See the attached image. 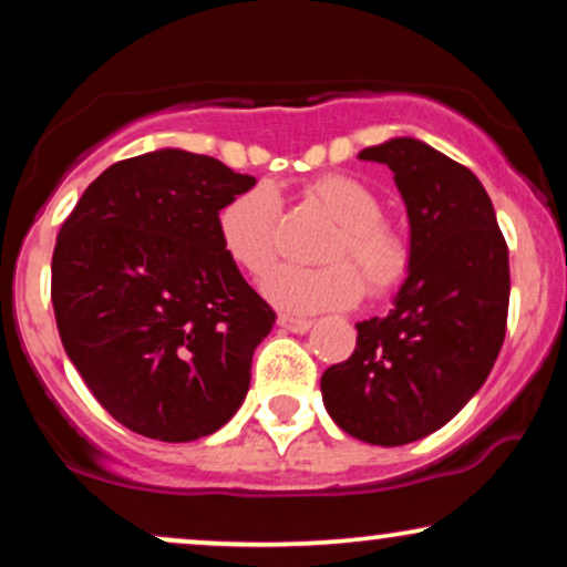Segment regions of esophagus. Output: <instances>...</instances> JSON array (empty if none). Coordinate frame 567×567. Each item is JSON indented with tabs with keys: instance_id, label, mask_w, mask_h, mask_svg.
<instances>
[{
	"instance_id": "esophagus-1",
	"label": "esophagus",
	"mask_w": 567,
	"mask_h": 567,
	"mask_svg": "<svg viewBox=\"0 0 567 567\" xmlns=\"http://www.w3.org/2000/svg\"><path fill=\"white\" fill-rule=\"evenodd\" d=\"M277 324L282 327V330L288 332H309L311 330V319H303V317H292V313H279Z\"/></svg>"
}]
</instances>
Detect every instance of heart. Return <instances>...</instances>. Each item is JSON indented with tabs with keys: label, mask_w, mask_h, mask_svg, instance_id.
I'll return each instance as SVG.
<instances>
[{
	"label": "heart",
	"mask_w": 567,
	"mask_h": 567,
	"mask_svg": "<svg viewBox=\"0 0 567 567\" xmlns=\"http://www.w3.org/2000/svg\"><path fill=\"white\" fill-rule=\"evenodd\" d=\"M306 195L336 218V229L322 248L324 266H279L264 282V296L277 309L317 313L346 309L364 296L393 290L406 275L409 250L399 231L380 221L383 206L364 182L351 174L327 172L306 182ZM279 197L269 184L243 189L218 210V240L237 269L264 277L277 261Z\"/></svg>",
	"instance_id": "b5f03b06"
}]
</instances>
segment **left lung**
<instances>
[{"instance_id":"8db88e82","label":"left lung","mask_w":567,"mask_h":567,"mask_svg":"<svg viewBox=\"0 0 567 567\" xmlns=\"http://www.w3.org/2000/svg\"><path fill=\"white\" fill-rule=\"evenodd\" d=\"M409 216V277L388 317L357 324V349L322 374L340 431L404 446L439 431L478 393L507 330L509 254L470 168L412 136L367 147Z\"/></svg>"}]
</instances>
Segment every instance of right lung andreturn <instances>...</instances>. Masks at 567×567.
Here are the masks:
<instances>
[{
    "instance_id": "add662e5",
    "label": "right lung",
    "mask_w": 567,
    "mask_h": 567,
    "mask_svg": "<svg viewBox=\"0 0 567 567\" xmlns=\"http://www.w3.org/2000/svg\"><path fill=\"white\" fill-rule=\"evenodd\" d=\"M254 176L155 150L86 187L52 254L68 359L128 431L184 443L227 425L277 313L218 240V210Z\"/></svg>"
}]
</instances>
